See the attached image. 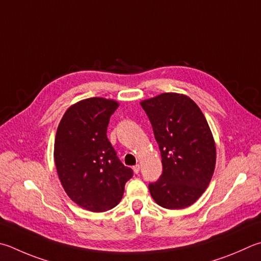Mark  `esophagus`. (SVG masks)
<instances>
[{
    "label": "esophagus",
    "instance_id": "esophagus-1",
    "mask_svg": "<svg viewBox=\"0 0 261 261\" xmlns=\"http://www.w3.org/2000/svg\"><path fill=\"white\" fill-rule=\"evenodd\" d=\"M132 170H134L135 173H139V171H140V165H139V164H136L135 167L132 168Z\"/></svg>",
    "mask_w": 261,
    "mask_h": 261
}]
</instances>
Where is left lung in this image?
<instances>
[{
	"label": "left lung",
	"instance_id": "1",
	"mask_svg": "<svg viewBox=\"0 0 261 261\" xmlns=\"http://www.w3.org/2000/svg\"><path fill=\"white\" fill-rule=\"evenodd\" d=\"M153 126L163 172L149 184L153 200L169 210L195 203L216 167V143L205 116L186 94L164 92L140 101Z\"/></svg>",
	"mask_w": 261,
	"mask_h": 261
}]
</instances>
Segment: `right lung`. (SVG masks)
Wrapping results in <instances>:
<instances>
[{"label": "right lung", "mask_w": 261, "mask_h": 261, "mask_svg": "<svg viewBox=\"0 0 261 261\" xmlns=\"http://www.w3.org/2000/svg\"><path fill=\"white\" fill-rule=\"evenodd\" d=\"M118 105L114 99H83L67 108L57 129L54 158L60 182L70 200L91 212L116 206L134 174L106 135Z\"/></svg>", "instance_id": "1"}]
</instances>
